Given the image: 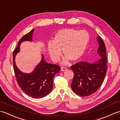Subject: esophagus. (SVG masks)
Here are the masks:
<instances>
[{
  "label": "esophagus",
  "mask_w": 120,
  "mask_h": 120,
  "mask_svg": "<svg viewBox=\"0 0 120 120\" xmlns=\"http://www.w3.org/2000/svg\"><path fill=\"white\" fill-rule=\"evenodd\" d=\"M67 70V68H64V67H62V68H61V71H62V72L66 71Z\"/></svg>",
  "instance_id": "obj_1"
}]
</instances>
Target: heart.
Returning <instances> with one entry per match:
<instances>
[{"instance_id": "obj_1", "label": "heart", "mask_w": 120, "mask_h": 120, "mask_svg": "<svg viewBox=\"0 0 120 120\" xmlns=\"http://www.w3.org/2000/svg\"><path fill=\"white\" fill-rule=\"evenodd\" d=\"M90 37L86 30L66 28L59 30L56 33L52 42L47 44V51L53 62H57L61 55L65 57L62 64H67L69 60L77 61L82 58L87 48Z\"/></svg>"}]
</instances>
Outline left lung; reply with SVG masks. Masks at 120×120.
Returning a JSON list of instances; mask_svg holds the SVG:
<instances>
[{
	"label": "left lung",
	"mask_w": 120,
	"mask_h": 120,
	"mask_svg": "<svg viewBox=\"0 0 120 120\" xmlns=\"http://www.w3.org/2000/svg\"><path fill=\"white\" fill-rule=\"evenodd\" d=\"M96 40L98 44L97 53L100 58L93 63L80 62L71 67L74 73L71 88L80 96H87L95 93L102 84L106 74L105 45L99 36H97Z\"/></svg>",
	"instance_id": "left-lung-1"
}]
</instances>
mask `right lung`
<instances>
[{
  "instance_id": "obj_1",
  "label": "right lung",
  "mask_w": 120,
  "mask_h": 120,
  "mask_svg": "<svg viewBox=\"0 0 120 120\" xmlns=\"http://www.w3.org/2000/svg\"><path fill=\"white\" fill-rule=\"evenodd\" d=\"M34 29L22 37L18 43L17 48L13 52V62L15 76L22 90L25 93L35 98H42L49 94L53 88V79L56 74L59 72L60 68L56 64L46 62L44 56L42 58L34 70L29 73L19 70L15 63V57L20 52V45L25 41H32Z\"/></svg>"
}]
</instances>
